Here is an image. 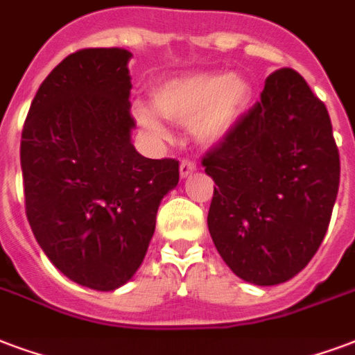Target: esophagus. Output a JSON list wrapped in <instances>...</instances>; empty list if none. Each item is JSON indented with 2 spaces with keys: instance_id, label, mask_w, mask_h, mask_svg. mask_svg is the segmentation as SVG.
Wrapping results in <instances>:
<instances>
[{
  "instance_id": "esophagus-1",
  "label": "esophagus",
  "mask_w": 355,
  "mask_h": 355,
  "mask_svg": "<svg viewBox=\"0 0 355 355\" xmlns=\"http://www.w3.org/2000/svg\"><path fill=\"white\" fill-rule=\"evenodd\" d=\"M193 172H196V162L189 161V159H185V161H181V164H180L181 178H187V175H191V174H193Z\"/></svg>"
}]
</instances>
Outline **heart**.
Segmentation results:
<instances>
[{
    "label": "heart",
    "instance_id": "b5f03b06",
    "mask_svg": "<svg viewBox=\"0 0 355 355\" xmlns=\"http://www.w3.org/2000/svg\"><path fill=\"white\" fill-rule=\"evenodd\" d=\"M153 106L162 117L175 123H193L198 140L213 144L234 129L250 98V87L238 74L198 73L170 78L155 86ZM138 123L157 137L164 135V127L151 108H135Z\"/></svg>",
    "mask_w": 355,
    "mask_h": 355
}]
</instances>
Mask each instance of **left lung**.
Instances as JSON below:
<instances>
[{
  "instance_id": "8db88e82",
  "label": "left lung",
  "mask_w": 355,
  "mask_h": 355,
  "mask_svg": "<svg viewBox=\"0 0 355 355\" xmlns=\"http://www.w3.org/2000/svg\"><path fill=\"white\" fill-rule=\"evenodd\" d=\"M215 181L207 228L226 266L258 286L297 275L326 236L340 161L326 105L294 69L202 157Z\"/></svg>"
}]
</instances>
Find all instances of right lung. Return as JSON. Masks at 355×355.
I'll use <instances>...</instances> for the list:
<instances>
[{"label": "right lung", "instance_id": "1", "mask_svg": "<svg viewBox=\"0 0 355 355\" xmlns=\"http://www.w3.org/2000/svg\"><path fill=\"white\" fill-rule=\"evenodd\" d=\"M129 60L121 48L67 55L31 101L20 144L37 243L63 275L103 292L137 273L180 181L175 159H146L130 144Z\"/></svg>", "mask_w": 355, "mask_h": 355}]
</instances>
